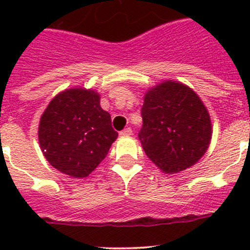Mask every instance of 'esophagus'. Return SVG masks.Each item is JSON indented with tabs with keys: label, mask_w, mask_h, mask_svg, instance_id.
<instances>
[{
	"label": "esophagus",
	"mask_w": 250,
	"mask_h": 250,
	"mask_svg": "<svg viewBox=\"0 0 250 250\" xmlns=\"http://www.w3.org/2000/svg\"><path fill=\"white\" fill-rule=\"evenodd\" d=\"M132 134V130L130 127H126V129H124L123 131H120L121 136H130Z\"/></svg>",
	"instance_id": "1"
}]
</instances>
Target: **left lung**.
I'll use <instances>...</instances> for the list:
<instances>
[{
	"instance_id": "left-lung-1",
	"label": "left lung",
	"mask_w": 250,
	"mask_h": 250,
	"mask_svg": "<svg viewBox=\"0 0 250 250\" xmlns=\"http://www.w3.org/2000/svg\"><path fill=\"white\" fill-rule=\"evenodd\" d=\"M141 115V146L165 174L195 165L210 145V115L198 94L185 83L165 80L150 87Z\"/></svg>"
}]
</instances>
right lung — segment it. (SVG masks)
<instances>
[{"mask_svg":"<svg viewBox=\"0 0 250 250\" xmlns=\"http://www.w3.org/2000/svg\"><path fill=\"white\" fill-rule=\"evenodd\" d=\"M118 132L101 109L95 90L72 87L59 92L41 115L39 143L46 160L72 178H86L107 155Z\"/></svg>","mask_w":250,"mask_h":250,"instance_id":"obj_1","label":"right lung"}]
</instances>
